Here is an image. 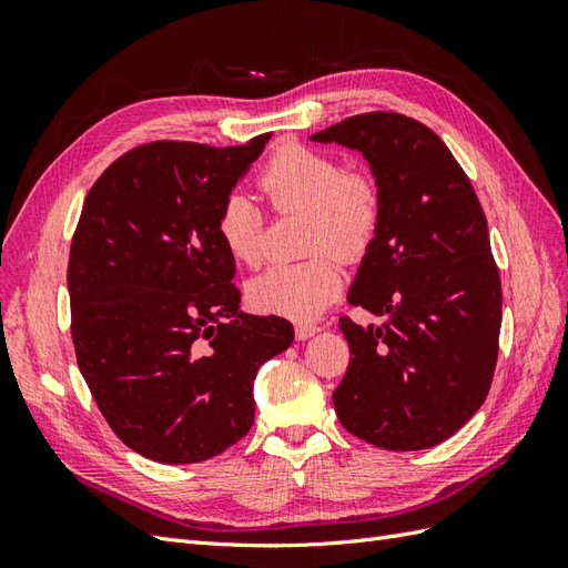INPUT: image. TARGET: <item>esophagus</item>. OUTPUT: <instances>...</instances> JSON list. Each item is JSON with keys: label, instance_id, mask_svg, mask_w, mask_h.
<instances>
[{"label": "esophagus", "instance_id": "obj_1", "mask_svg": "<svg viewBox=\"0 0 568 568\" xmlns=\"http://www.w3.org/2000/svg\"><path fill=\"white\" fill-rule=\"evenodd\" d=\"M317 332H322V326L320 324H298L296 326V338L298 341H305V338H311V336H315Z\"/></svg>", "mask_w": 568, "mask_h": 568}]
</instances>
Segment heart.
<instances>
[{"mask_svg":"<svg viewBox=\"0 0 568 568\" xmlns=\"http://www.w3.org/2000/svg\"><path fill=\"white\" fill-rule=\"evenodd\" d=\"M257 186L274 211H301L305 251L315 255L296 265H274L246 286L253 311L307 322L341 294V267L332 247L346 261L363 257L382 222L379 184L367 173H351L329 153L291 144L265 163ZM263 213L244 192H232L215 217L220 244L242 265L261 261Z\"/></svg>","mask_w":568,"mask_h":568,"instance_id":"b5f03b06","label":"heart"}]
</instances>
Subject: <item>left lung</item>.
<instances>
[{
  "mask_svg": "<svg viewBox=\"0 0 568 568\" xmlns=\"http://www.w3.org/2000/svg\"><path fill=\"white\" fill-rule=\"evenodd\" d=\"M313 142L357 149L382 192V222L341 317L351 363L334 390L341 424L384 450H426L484 405L497 363L503 286L488 222L440 136L403 113L341 120Z\"/></svg>",
  "mask_w": 568,
  "mask_h": 568,
  "instance_id": "left-lung-1",
  "label": "left lung"
}]
</instances>
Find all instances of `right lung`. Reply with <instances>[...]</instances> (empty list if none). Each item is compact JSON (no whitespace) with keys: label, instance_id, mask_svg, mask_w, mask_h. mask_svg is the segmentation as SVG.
<instances>
[{"label":"right lung","instance_id":"add662e5","mask_svg":"<svg viewBox=\"0 0 568 568\" xmlns=\"http://www.w3.org/2000/svg\"><path fill=\"white\" fill-rule=\"evenodd\" d=\"M270 136L134 146L84 199L68 257L78 367L113 434L153 462H203L244 438L257 367L294 341L291 322L239 311L215 234Z\"/></svg>","mask_w":568,"mask_h":568}]
</instances>
